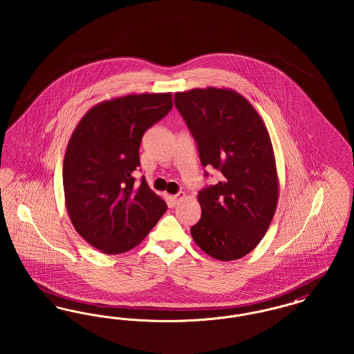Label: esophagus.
<instances>
[{
    "label": "esophagus",
    "instance_id": "esophagus-1",
    "mask_svg": "<svg viewBox=\"0 0 354 354\" xmlns=\"http://www.w3.org/2000/svg\"><path fill=\"white\" fill-rule=\"evenodd\" d=\"M185 196V192H180V194H176V195H171L169 196V202H171L172 205H176Z\"/></svg>",
    "mask_w": 354,
    "mask_h": 354
}]
</instances>
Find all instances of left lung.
I'll use <instances>...</instances> for the list:
<instances>
[{"label": "left lung", "instance_id": "left-lung-1", "mask_svg": "<svg viewBox=\"0 0 354 354\" xmlns=\"http://www.w3.org/2000/svg\"><path fill=\"white\" fill-rule=\"evenodd\" d=\"M175 106L196 140L203 166L223 175L198 194L202 218L191 227L192 239L216 260L240 259L264 237L279 201L268 130L252 104L231 88L175 93Z\"/></svg>", "mask_w": 354, "mask_h": 354}]
</instances>
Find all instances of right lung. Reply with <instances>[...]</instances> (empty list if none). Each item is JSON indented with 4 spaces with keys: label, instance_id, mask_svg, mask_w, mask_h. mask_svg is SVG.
I'll return each instance as SVG.
<instances>
[{
    "label": "right lung",
    "instance_id": "obj_1",
    "mask_svg": "<svg viewBox=\"0 0 354 354\" xmlns=\"http://www.w3.org/2000/svg\"><path fill=\"white\" fill-rule=\"evenodd\" d=\"M172 109L171 93L130 94L93 106L70 136L64 159L68 218L84 240L106 254L136 247L167 211L143 178L142 136Z\"/></svg>",
    "mask_w": 354,
    "mask_h": 354
}]
</instances>
